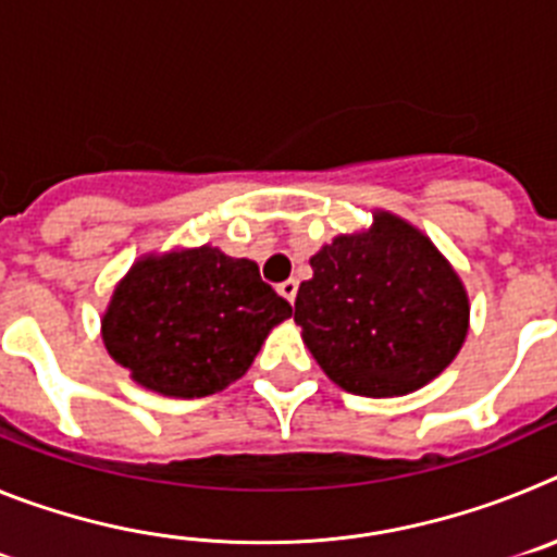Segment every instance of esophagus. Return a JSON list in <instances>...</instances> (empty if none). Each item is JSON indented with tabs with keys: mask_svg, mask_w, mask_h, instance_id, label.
<instances>
[{
	"mask_svg": "<svg viewBox=\"0 0 557 557\" xmlns=\"http://www.w3.org/2000/svg\"><path fill=\"white\" fill-rule=\"evenodd\" d=\"M278 295H284V298L293 304L295 295H298V282H295V278H287V282H282V284H278Z\"/></svg>",
	"mask_w": 557,
	"mask_h": 557,
	"instance_id": "esophagus-1",
	"label": "esophagus"
}]
</instances>
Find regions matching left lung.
Wrapping results in <instances>:
<instances>
[{
	"label": "left lung",
	"mask_w": 557,
	"mask_h": 557,
	"mask_svg": "<svg viewBox=\"0 0 557 557\" xmlns=\"http://www.w3.org/2000/svg\"><path fill=\"white\" fill-rule=\"evenodd\" d=\"M309 264L295 323L343 391L407 396L441 376L466 343L471 304L460 275L424 231L391 211L334 236Z\"/></svg>",
	"instance_id": "8db88e82"
}]
</instances>
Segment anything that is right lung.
Segmentation results:
<instances>
[{
    "mask_svg": "<svg viewBox=\"0 0 557 557\" xmlns=\"http://www.w3.org/2000/svg\"><path fill=\"white\" fill-rule=\"evenodd\" d=\"M289 314L256 262L200 245L136 259L113 287L100 334L136 385L203 398L245 376Z\"/></svg>",
    "mask_w": 557,
    "mask_h": 557,
    "instance_id": "right-lung-1",
    "label": "right lung"
}]
</instances>
